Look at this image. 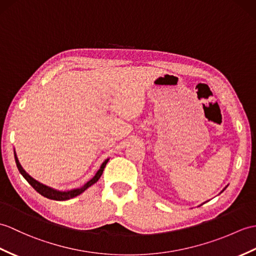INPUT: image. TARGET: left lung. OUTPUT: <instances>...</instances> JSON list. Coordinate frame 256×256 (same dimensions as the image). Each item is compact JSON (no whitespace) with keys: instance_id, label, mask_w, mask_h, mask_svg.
Here are the masks:
<instances>
[{"instance_id":"1","label":"left lung","mask_w":256,"mask_h":256,"mask_svg":"<svg viewBox=\"0 0 256 256\" xmlns=\"http://www.w3.org/2000/svg\"><path fill=\"white\" fill-rule=\"evenodd\" d=\"M226 188H227V186H226ZM224 190H222V191H224Z\"/></svg>"}]
</instances>
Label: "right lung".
Returning a JSON list of instances; mask_svg holds the SVG:
<instances>
[{"instance_id":"add662e5","label":"right lung","mask_w":256,"mask_h":256,"mask_svg":"<svg viewBox=\"0 0 256 256\" xmlns=\"http://www.w3.org/2000/svg\"><path fill=\"white\" fill-rule=\"evenodd\" d=\"M14 155H15V162H16L17 168H18V170H20V174H22L24 178H25V179L27 180V182H28L29 184H30V186H32L39 194L44 196V198H46L54 200H70V198H75V196L80 195V194H82L84 191H86V190H87L89 186H92V184H94V183H96V182L100 179V176H101V174H102V172H104V167H106V162H109V159H106L104 162H102V164L100 166L99 170L97 171V174H94V176L92 178V179H90L87 183H85L84 186H82V188H74V190H70V191H64V192H63V191H58V190H54V188H50V186H44V184L38 182L37 180H34L32 176H29V174H27V172L22 169V164H20V160H18V158H17L15 152H14Z\"/></svg>"}]
</instances>
